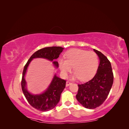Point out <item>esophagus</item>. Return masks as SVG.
Instances as JSON below:
<instances>
[{"label":"esophagus","instance_id":"34e87169","mask_svg":"<svg viewBox=\"0 0 129 129\" xmlns=\"http://www.w3.org/2000/svg\"><path fill=\"white\" fill-rule=\"evenodd\" d=\"M72 84V83L71 82H69V81H67L66 82V86H69V85H71Z\"/></svg>","mask_w":129,"mask_h":129}]
</instances>
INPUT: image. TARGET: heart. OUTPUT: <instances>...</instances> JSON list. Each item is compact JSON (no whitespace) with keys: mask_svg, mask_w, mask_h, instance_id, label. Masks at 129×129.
<instances>
[{"mask_svg":"<svg viewBox=\"0 0 129 129\" xmlns=\"http://www.w3.org/2000/svg\"><path fill=\"white\" fill-rule=\"evenodd\" d=\"M65 57L58 60V66L62 75L66 76L72 70L74 71L73 79L79 78L84 81L90 79L96 72L99 64L97 54L93 52L80 49H73L66 53Z\"/></svg>","mask_w":129,"mask_h":129,"instance_id":"obj_1","label":"heart"}]
</instances>
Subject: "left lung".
<instances>
[{
    "mask_svg": "<svg viewBox=\"0 0 129 129\" xmlns=\"http://www.w3.org/2000/svg\"><path fill=\"white\" fill-rule=\"evenodd\" d=\"M100 62L95 76L86 83L78 84L76 97L81 105L87 109L100 107L107 98L114 82L110 62L100 51L93 49Z\"/></svg>",
    "mask_w": 129,
    "mask_h": 129,
    "instance_id": "obj_1",
    "label": "left lung"
}]
</instances>
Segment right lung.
<instances>
[{"label": "right lung", "mask_w": 129, "mask_h": 129, "mask_svg": "<svg viewBox=\"0 0 129 129\" xmlns=\"http://www.w3.org/2000/svg\"><path fill=\"white\" fill-rule=\"evenodd\" d=\"M63 48L61 47H49L40 49L35 52L30 56L25 64L22 72L21 80V88L23 93L29 104L34 108L41 111H48L52 110L58 103L62 92L66 87V81L54 75L49 86L44 93L40 95H33L29 93L26 89V82L25 75L27 67L30 61L34 58H44L53 61L59 57ZM53 63L56 68L58 67L57 61H53Z\"/></svg>", "instance_id": "add662e5"}]
</instances>
